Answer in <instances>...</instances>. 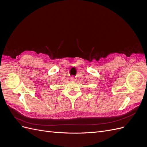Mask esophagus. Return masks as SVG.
Listing matches in <instances>:
<instances>
[{
    "instance_id": "esophagus-1",
    "label": "esophagus",
    "mask_w": 147,
    "mask_h": 147,
    "mask_svg": "<svg viewBox=\"0 0 147 147\" xmlns=\"http://www.w3.org/2000/svg\"><path fill=\"white\" fill-rule=\"evenodd\" d=\"M70 80H71V81L75 82V80H76V78H75V77H71V78H70Z\"/></svg>"
}]
</instances>
